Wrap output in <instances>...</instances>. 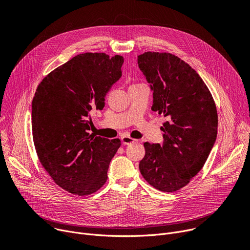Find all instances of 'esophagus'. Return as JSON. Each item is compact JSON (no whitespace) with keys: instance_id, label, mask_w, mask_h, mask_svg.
<instances>
[{"instance_id":"esophagus-1","label":"esophagus","mask_w":250,"mask_h":250,"mask_svg":"<svg viewBox=\"0 0 250 250\" xmlns=\"http://www.w3.org/2000/svg\"><path fill=\"white\" fill-rule=\"evenodd\" d=\"M137 142V140H135V139H131V138H129V137H123L122 138V143H123V145H130V144H132V143H136Z\"/></svg>"}]
</instances>
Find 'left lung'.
Listing matches in <instances>:
<instances>
[{
	"label": "left lung",
	"instance_id": "1",
	"mask_svg": "<svg viewBox=\"0 0 250 250\" xmlns=\"http://www.w3.org/2000/svg\"><path fill=\"white\" fill-rule=\"evenodd\" d=\"M138 64L153 91L152 110L168 120L163 145L144 144L140 171L156 189L174 192L203 168L217 137V110L202 78L179 57L145 52Z\"/></svg>",
	"mask_w": 250,
	"mask_h": 250
}]
</instances>
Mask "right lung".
Here are the masks:
<instances>
[{
  "mask_svg": "<svg viewBox=\"0 0 250 250\" xmlns=\"http://www.w3.org/2000/svg\"><path fill=\"white\" fill-rule=\"evenodd\" d=\"M124 57L83 53L50 72L32 102L33 140L40 163L56 184L84 196L102 188L119 139L89 134L90 114L122 76Z\"/></svg>",
  "mask_w": 250,
  "mask_h": 250,
  "instance_id": "add662e5",
  "label": "right lung"
}]
</instances>
